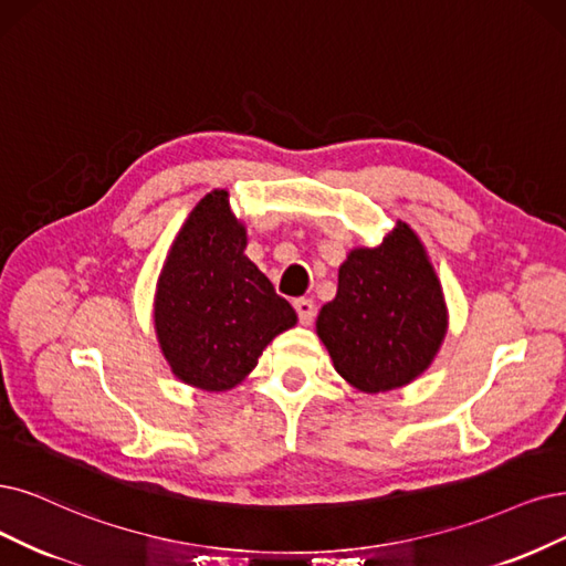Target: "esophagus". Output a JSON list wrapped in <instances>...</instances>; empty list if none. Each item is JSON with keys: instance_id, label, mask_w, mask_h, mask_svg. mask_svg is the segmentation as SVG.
<instances>
[{"instance_id": "esophagus-1", "label": "esophagus", "mask_w": 566, "mask_h": 566, "mask_svg": "<svg viewBox=\"0 0 566 566\" xmlns=\"http://www.w3.org/2000/svg\"><path fill=\"white\" fill-rule=\"evenodd\" d=\"M294 307H296V312H298V319H301V324H312V319H315V303H312L310 298H298V301H294Z\"/></svg>"}]
</instances>
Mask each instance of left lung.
I'll return each mask as SVG.
<instances>
[{"mask_svg":"<svg viewBox=\"0 0 566 566\" xmlns=\"http://www.w3.org/2000/svg\"><path fill=\"white\" fill-rule=\"evenodd\" d=\"M448 333L441 280L420 235L396 226L378 247H354L338 270V294L317 317L333 368L354 389H403L431 366Z\"/></svg>","mask_w":566,"mask_h":566,"instance_id":"left-lung-1","label":"left lung"}]
</instances>
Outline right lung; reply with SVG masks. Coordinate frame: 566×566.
Returning <instances> with one entry per match:
<instances>
[{
	"mask_svg": "<svg viewBox=\"0 0 566 566\" xmlns=\"http://www.w3.org/2000/svg\"><path fill=\"white\" fill-rule=\"evenodd\" d=\"M214 188L191 209L167 251L154 296V328L175 378L200 391L238 387L263 349L296 326V310L249 261L247 228Z\"/></svg>",
	"mask_w": 566,
	"mask_h": 566,
	"instance_id": "right-lung-1",
	"label": "right lung"
}]
</instances>
